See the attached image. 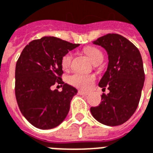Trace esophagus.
Here are the masks:
<instances>
[{
	"instance_id": "esophagus-1",
	"label": "esophagus",
	"mask_w": 153,
	"mask_h": 153,
	"mask_svg": "<svg viewBox=\"0 0 153 153\" xmlns=\"http://www.w3.org/2000/svg\"><path fill=\"white\" fill-rule=\"evenodd\" d=\"M78 93L80 94V95H88V92H85V91H83V90H79V91H78Z\"/></svg>"
}]
</instances>
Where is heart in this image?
<instances>
[{"label": "heart", "mask_w": 153, "mask_h": 153, "mask_svg": "<svg viewBox=\"0 0 153 153\" xmlns=\"http://www.w3.org/2000/svg\"><path fill=\"white\" fill-rule=\"evenodd\" d=\"M85 52L91 58V60H93L94 64L97 61L103 60L104 56H103L102 52L99 48L93 47V46H88V47L85 48ZM72 60H73L72 53H67L62 56L61 65L65 70H67L70 68ZM94 80H95V76L93 75L80 73H74L73 75H72L68 78V82L70 83L71 85L76 86V87L85 88V89L89 88L91 85H93Z\"/></svg>", "instance_id": "b5f03b06"}]
</instances>
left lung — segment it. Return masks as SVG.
I'll return each mask as SVG.
<instances>
[{
    "instance_id": "8db88e82",
    "label": "left lung",
    "mask_w": 153,
    "mask_h": 153,
    "mask_svg": "<svg viewBox=\"0 0 153 153\" xmlns=\"http://www.w3.org/2000/svg\"><path fill=\"white\" fill-rule=\"evenodd\" d=\"M107 51V71L99 82L109 93L101 95L102 101L90 111L97 121L108 126L126 122L137 110L144 86V72L139 49L121 35L108 33L93 41Z\"/></svg>"
}]
</instances>
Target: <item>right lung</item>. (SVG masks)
I'll use <instances>...</instances> for the list:
<instances>
[{
  "instance_id": "add662e5",
  "label": "right lung",
  "mask_w": 153,
  "mask_h": 153,
  "mask_svg": "<svg viewBox=\"0 0 153 153\" xmlns=\"http://www.w3.org/2000/svg\"><path fill=\"white\" fill-rule=\"evenodd\" d=\"M79 45L44 36L28 43L19 56L15 70L16 102L24 117L37 128H53L67 117L77 90L61 79V59ZM56 83L63 85L61 92L51 90Z\"/></svg>"
}]
</instances>
